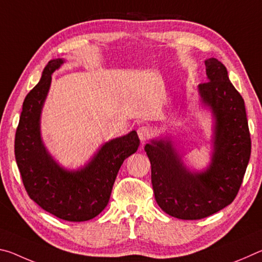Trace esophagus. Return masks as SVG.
<instances>
[{"label": "esophagus", "mask_w": 262, "mask_h": 262, "mask_svg": "<svg viewBox=\"0 0 262 262\" xmlns=\"http://www.w3.org/2000/svg\"><path fill=\"white\" fill-rule=\"evenodd\" d=\"M152 134V130L151 128H149L148 126H141L139 127V129H137V135H139L140 140L142 142L147 141L150 136Z\"/></svg>", "instance_id": "1"}]
</instances>
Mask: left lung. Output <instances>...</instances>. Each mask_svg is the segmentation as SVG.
<instances>
[{
    "label": "left lung",
    "mask_w": 262,
    "mask_h": 262,
    "mask_svg": "<svg viewBox=\"0 0 262 262\" xmlns=\"http://www.w3.org/2000/svg\"><path fill=\"white\" fill-rule=\"evenodd\" d=\"M205 64L208 79L199 84V94L216 120L209 167L198 173L187 170L170 140H154L144 147L156 202L179 220H201L229 206L237 196L251 156L243 97L222 62L211 57Z\"/></svg>",
    "instance_id": "1"
}]
</instances>
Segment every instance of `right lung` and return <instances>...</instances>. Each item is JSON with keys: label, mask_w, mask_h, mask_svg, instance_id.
I'll return each instance as SVG.
<instances>
[{"label": "right lung", "mask_w": 262, "mask_h": 262, "mask_svg": "<svg viewBox=\"0 0 262 262\" xmlns=\"http://www.w3.org/2000/svg\"><path fill=\"white\" fill-rule=\"evenodd\" d=\"M62 63V59L48 62L40 81L25 97L15 136V157L26 192L38 206L61 220L84 222L107 206L118 172L123 161L136 152L140 139L133 130L106 142L78 171L59 166L43 147L40 113L52 74Z\"/></svg>", "instance_id": "obj_1"}]
</instances>
